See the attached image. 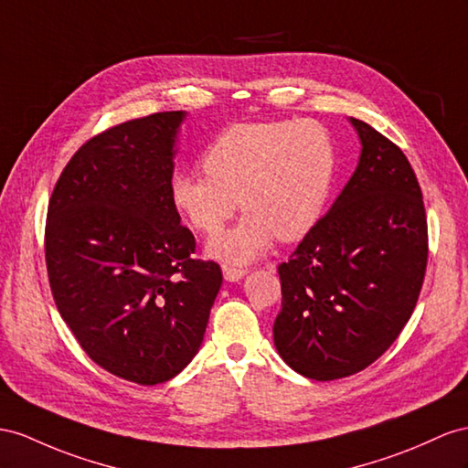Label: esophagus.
I'll return each instance as SVG.
<instances>
[{
	"label": "esophagus",
	"mask_w": 468,
	"mask_h": 468,
	"mask_svg": "<svg viewBox=\"0 0 468 468\" xmlns=\"http://www.w3.org/2000/svg\"><path fill=\"white\" fill-rule=\"evenodd\" d=\"M245 274H247L245 269H237V267H231V265H223V277H225V281L237 282V281H241V279L245 277Z\"/></svg>",
	"instance_id": "34e87169"
}]
</instances>
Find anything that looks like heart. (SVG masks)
<instances>
[{
    "label": "heart",
    "mask_w": 468,
    "mask_h": 468,
    "mask_svg": "<svg viewBox=\"0 0 468 468\" xmlns=\"http://www.w3.org/2000/svg\"><path fill=\"white\" fill-rule=\"evenodd\" d=\"M203 170L172 179L174 207L197 231L215 235L241 203L247 215L213 239L209 253L247 262L277 237L292 243L314 229L336 176V148L316 122H239L209 144Z\"/></svg>",
    "instance_id": "obj_1"
}]
</instances>
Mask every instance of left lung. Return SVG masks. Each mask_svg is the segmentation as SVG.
<instances>
[{
  "instance_id": "1",
  "label": "left lung",
  "mask_w": 468,
  "mask_h": 468,
  "mask_svg": "<svg viewBox=\"0 0 468 468\" xmlns=\"http://www.w3.org/2000/svg\"><path fill=\"white\" fill-rule=\"evenodd\" d=\"M362 154L350 182L281 262L274 346L298 374L330 381L366 369L411 318L429 237L423 194L405 154L350 118Z\"/></svg>"
}]
</instances>
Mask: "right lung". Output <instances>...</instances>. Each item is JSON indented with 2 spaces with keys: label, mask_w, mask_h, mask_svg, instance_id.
I'll return each mask as SVG.
<instances>
[{
  "label": "right lung",
  "mask_w": 468,
  "mask_h": 468,
  "mask_svg": "<svg viewBox=\"0 0 468 468\" xmlns=\"http://www.w3.org/2000/svg\"><path fill=\"white\" fill-rule=\"evenodd\" d=\"M186 112L112 126L75 152L47 209L45 261L55 304L94 364L140 386L182 371L203 342L223 274L194 259L172 203Z\"/></svg>",
  "instance_id": "obj_1"
}]
</instances>
